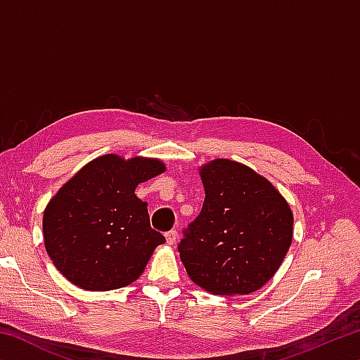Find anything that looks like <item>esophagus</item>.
<instances>
[{"instance_id":"1","label":"esophagus","mask_w":360,"mask_h":360,"mask_svg":"<svg viewBox=\"0 0 360 360\" xmlns=\"http://www.w3.org/2000/svg\"><path fill=\"white\" fill-rule=\"evenodd\" d=\"M165 238H167L168 245H174L176 240H178V231H176V230H169L168 233L165 235Z\"/></svg>"}]
</instances>
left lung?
Here are the masks:
<instances>
[{"label":"left lung","mask_w":360,"mask_h":360,"mask_svg":"<svg viewBox=\"0 0 360 360\" xmlns=\"http://www.w3.org/2000/svg\"><path fill=\"white\" fill-rule=\"evenodd\" d=\"M205 202L184 231L187 275L214 295H248L270 281L288 254L294 214L270 181L229 158L200 167Z\"/></svg>","instance_id":"obj_1"}]
</instances>
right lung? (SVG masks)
<instances>
[{
  "mask_svg": "<svg viewBox=\"0 0 360 360\" xmlns=\"http://www.w3.org/2000/svg\"><path fill=\"white\" fill-rule=\"evenodd\" d=\"M167 169L158 158L106 154L60 187L42 216L49 257L84 290H112L141 276L165 236L150 229L135 191Z\"/></svg>",
  "mask_w": 360,
  "mask_h": 360,
  "instance_id": "1",
  "label": "right lung"
}]
</instances>
